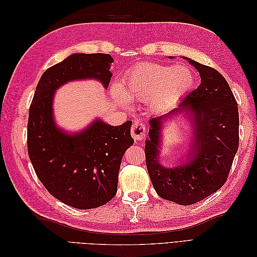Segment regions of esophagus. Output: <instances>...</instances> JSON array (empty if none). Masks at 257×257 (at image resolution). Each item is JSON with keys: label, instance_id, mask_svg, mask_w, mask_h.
<instances>
[{"label": "esophagus", "instance_id": "esophagus-1", "mask_svg": "<svg viewBox=\"0 0 257 257\" xmlns=\"http://www.w3.org/2000/svg\"><path fill=\"white\" fill-rule=\"evenodd\" d=\"M131 134H132V137L134 138V141L142 142L146 138V126L142 122L135 121L133 123V125H132Z\"/></svg>", "mask_w": 257, "mask_h": 257}]
</instances>
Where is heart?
Segmentation results:
<instances>
[{"label":"heart","mask_w":257,"mask_h":257,"mask_svg":"<svg viewBox=\"0 0 257 257\" xmlns=\"http://www.w3.org/2000/svg\"><path fill=\"white\" fill-rule=\"evenodd\" d=\"M193 82V74L185 66L141 63L130 69L122 79L121 89L115 88L113 94L122 102H126V97L151 98L152 106L161 109L183 96Z\"/></svg>","instance_id":"obj_1"}]
</instances>
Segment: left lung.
<instances>
[{"label": "left lung", "mask_w": 257, "mask_h": 257, "mask_svg": "<svg viewBox=\"0 0 257 257\" xmlns=\"http://www.w3.org/2000/svg\"><path fill=\"white\" fill-rule=\"evenodd\" d=\"M200 84L168 113L150 120L146 165L154 190L166 200L189 206L203 200L226 182L239 147L238 104L227 81L216 69L191 60ZM190 114L194 141L187 162L175 169L158 163L162 122L175 113Z\"/></svg>", "instance_id": "8db88e82"}]
</instances>
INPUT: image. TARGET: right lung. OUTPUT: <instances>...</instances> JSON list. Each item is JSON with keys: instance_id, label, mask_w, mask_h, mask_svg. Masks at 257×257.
<instances>
[{"instance_id": "obj_1", "label": "right lung", "mask_w": 257, "mask_h": 257, "mask_svg": "<svg viewBox=\"0 0 257 257\" xmlns=\"http://www.w3.org/2000/svg\"><path fill=\"white\" fill-rule=\"evenodd\" d=\"M112 62L106 53L72 54L43 74L30 106L28 152L35 173L53 197L77 209L96 208L114 197L122 157L134 144L132 121L111 126L95 120L71 135L53 121V93L67 81L85 78L108 88Z\"/></svg>"}]
</instances>
